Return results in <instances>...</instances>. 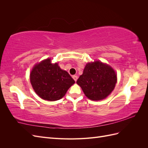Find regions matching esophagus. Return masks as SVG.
Masks as SVG:
<instances>
[{
  "label": "esophagus",
  "instance_id": "34e87169",
  "mask_svg": "<svg viewBox=\"0 0 148 148\" xmlns=\"http://www.w3.org/2000/svg\"><path fill=\"white\" fill-rule=\"evenodd\" d=\"M73 79L75 80V82H77V79H78V77L77 75H73Z\"/></svg>",
  "mask_w": 148,
  "mask_h": 148
}]
</instances>
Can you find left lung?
Returning <instances> with one entry per match:
<instances>
[{
	"label": "left lung",
	"mask_w": 148,
	"mask_h": 148,
	"mask_svg": "<svg viewBox=\"0 0 148 148\" xmlns=\"http://www.w3.org/2000/svg\"><path fill=\"white\" fill-rule=\"evenodd\" d=\"M117 83V75L109 65L96 61L88 63L77 83L84 95L92 101L102 100L114 90Z\"/></svg>",
	"instance_id": "left-lung-1"
}]
</instances>
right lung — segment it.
<instances>
[{"label": "right lung", "mask_w": 148, "mask_h": 148, "mask_svg": "<svg viewBox=\"0 0 148 148\" xmlns=\"http://www.w3.org/2000/svg\"><path fill=\"white\" fill-rule=\"evenodd\" d=\"M30 82L36 93L42 99L50 101L63 97L74 79L58 64H52L47 59L36 65L30 75Z\"/></svg>", "instance_id": "obj_1"}]
</instances>
